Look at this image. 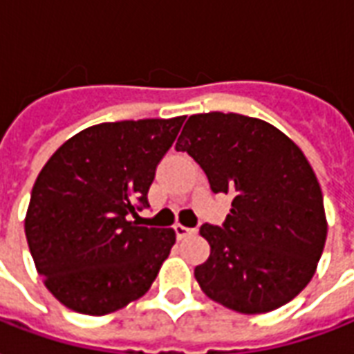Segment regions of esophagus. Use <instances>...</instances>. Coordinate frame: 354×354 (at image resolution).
<instances>
[{
	"label": "esophagus",
	"mask_w": 354,
	"mask_h": 354,
	"mask_svg": "<svg viewBox=\"0 0 354 354\" xmlns=\"http://www.w3.org/2000/svg\"><path fill=\"white\" fill-rule=\"evenodd\" d=\"M174 230H176L178 238H185L195 232V229H189V227H184V225H176V227H174Z\"/></svg>",
	"instance_id": "obj_1"
}]
</instances>
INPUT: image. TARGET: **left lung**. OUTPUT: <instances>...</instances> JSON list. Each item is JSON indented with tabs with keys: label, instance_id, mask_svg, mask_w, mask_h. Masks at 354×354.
I'll return each instance as SVG.
<instances>
[{
	"label": "left lung",
	"instance_id": "1",
	"mask_svg": "<svg viewBox=\"0 0 354 354\" xmlns=\"http://www.w3.org/2000/svg\"><path fill=\"white\" fill-rule=\"evenodd\" d=\"M206 172L214 193H232L223 227L204 223L210 257L195 279L214 302L268 313L310 283L326 242L323 191L285 133L242 114H193L176 142Z\"/></svg>",
	"mask_w": 354,
	"mask_h": 354
}]
</instances>
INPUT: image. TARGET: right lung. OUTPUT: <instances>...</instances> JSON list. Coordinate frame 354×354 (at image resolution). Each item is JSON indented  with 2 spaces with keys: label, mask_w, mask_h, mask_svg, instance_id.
I'll list each match as a JSON object with an SVG mask.
<instances>
[{
  "label": "right lung",
  "mask_w": 354,
  "mask_h": 354,
  "mask_svg": "<svg viewBox=\"0 0 354 354\" xmlns=\"http://www.w3.org/2000/svg\"><path fill=\"white\" fill-rule=\"evenodd\" d=\"M184 120L91 125L41 169L24 229L44 287L65 308L106 315L148 292L176 232L129 216L148 206L157 163Z\"/></svg>",
  "instance_id": "right-lung-1"
}]
</instances>
